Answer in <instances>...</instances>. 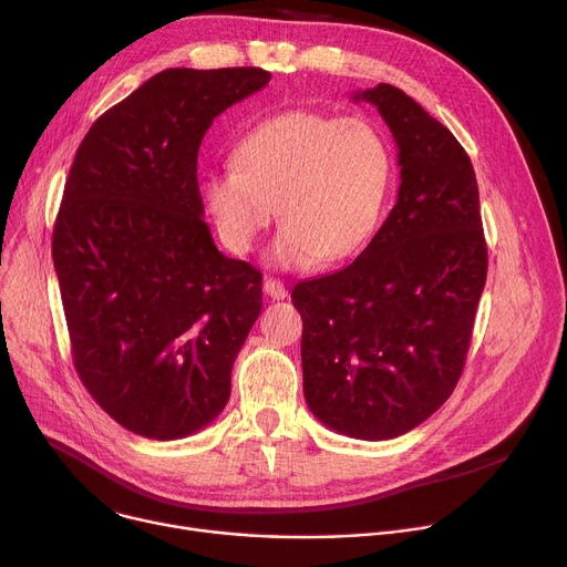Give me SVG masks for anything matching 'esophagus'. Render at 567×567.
Here are the masks:
<instances>
[{"label": "esophagus", "mask_w": 567, "mask_h": 567, "mask_svg": "<svg viewBox=\"0 0 567 567\" xmlns=\"http://www.w3.org/2000/svg\"><path fill=\"white\" fill-rule=\"evenodd\" d=\"M264 290H266V295H268L270 299H286V297H288V290H286L284 281H279V279H275V277H266Z\"/></svg>", "instance_id": "obj_1"}]
</instances>
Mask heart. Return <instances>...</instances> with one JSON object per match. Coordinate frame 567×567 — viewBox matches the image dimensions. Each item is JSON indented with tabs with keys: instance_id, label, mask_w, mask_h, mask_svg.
I'll return each instance as SVG.
<instances>
[{
	"instance_id": "b5f03b06",
	"label": "heart",
	"mask_w": 567,
	"mask_h": 567,
	"mask_svg": "<svg viewBox=\"0 0 567 567\" xmlns=\"http://www.w3.org/2000/svg\"><path fill=\"white\" fill-rule=\"evenodd\" d=\"M234 168L205 182L218 236L247 255L277 216L284 227L268 249L281 270L340 264L379 227L394 177L385 135L362 116L288 110L245 133Z\"/></svg>"
}]
</instances>
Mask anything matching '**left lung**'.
<instances>
[{"instance_id": "obj_1", "label": "left lung", "mask_w": 567, "mask_h": 567, "mask_svg": "<svg viewBox=\"0 0 567 567\" xmlns=\"http://www.w3.org/2000/svg\"><path fill=\"white\" fill-rule=\"evenodd\" d=\"M353 101L379 107L399 146L394 209L360 257L292 288L303 396L331 430L383 442L442 408L471 344L486 281V240L471 157L403 90Z\"/></svg>"}]
</instances>
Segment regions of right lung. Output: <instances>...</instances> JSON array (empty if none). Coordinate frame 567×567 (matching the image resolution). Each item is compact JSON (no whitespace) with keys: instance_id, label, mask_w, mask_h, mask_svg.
Here are the masks:
<instances>
[{"instance_id":"add662e5","label":"right lung","mask_w":567,"mask_h":567,"mask_svg":"<svg viewBox=\"0 0 567 567\" xmlns=\"http://www.w3.org/2000/svg\"><path fill=\"white\" fill-rule=\"evenodd\" d=\"M268 81L261 68L164 70L103 112L76 151L51 240L72 360L135 434H194L229 401L261 272L214 245L198 151L214 118Z\"/></svg>"}]
</instances>
